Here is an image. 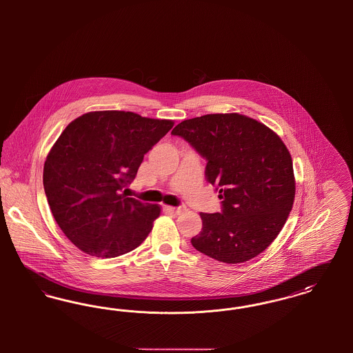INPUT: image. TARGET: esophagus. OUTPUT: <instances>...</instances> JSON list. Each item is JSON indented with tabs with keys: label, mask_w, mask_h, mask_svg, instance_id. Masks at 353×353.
Returning a JSON list of instances; mask_svg holds the SVG:
<instances>
[{
	"label": "esophagus",
	"mask_w": 353,
	"mask_h": 353,
	"mask_svg": "<svg viewBox=\"0 0 353 353\" xmlns=\"http://www.w3.org/2000/svg\"><path fill=\"white\" fill-rule=\"evenodd\" d=\"M165 210L170 212L173 214H180L185 210V206H177V208H173V206H165Z\"/></svg>",
	"instance_id": "esophagus-1"
}]
</instances>
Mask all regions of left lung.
I'll use <instances>...</instances> for the list:
<instances>
[{"label": "left lung", "instance_id": "obj_1", "mask_svg": "<svg viewBox=\"0 0 353 353\" xmlns=\"http://www.w3.org/2000/svg\"><path fill=\"white\" fill-rule=\"evenodd\" d=\"M206 160V181L219 190L222 210L201 213L196 250L223 263H242L265 252L282 230L294 197L292 160L269 127L239 114H210L177 124Z\"/></svg>", "mask_w": 353, "mask_h": 353}]
</instances>
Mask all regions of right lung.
<instances>
[{
  "instance_id": "right-lung-1",
  "label": "right lung",
  "mask_w": 353,
  "mask_h": 353,
  "mask_svg": "<svg viewBox=\"0 0 353 353\" xmlns=\"http://www.w3.org/2000/svg\"><path fill=\"white\" fill-rule=\"evenodd\" d=\"M172 127V120L95 111L72 120L58 137L45 161L43 188L54 219L78 249L114 258L148 236L160 206L125 197L121 189Z\"/></svg>"
}]
</instances>
